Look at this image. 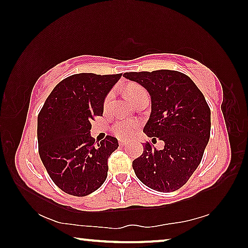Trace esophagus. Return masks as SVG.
Here are the masks:
<instances>
[{
	"label": "esophagus",
	"mask_w": 248,
	"mask_h": 248,
	"mask_svg": "<svg viewBox=\"0 0 248 248\" xmlns=\"http://www.w3.org/2000/svg\"><path fill=\"white\" fill-rule=\"evenodd\" d=\"M119 145H121V146H124V145H127V142L121 140V141H119Z\"/></svg>",
	"instance_id": "1"
}]
</instances>
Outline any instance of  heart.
<instances>
[{
  "mask_svg": "<svg viewBox=\"0 0 248 248\" xmlns=\"http://www.w3.org/2000/svg\"><path fill=\"white\" fill-rule=\"evenodd\" d=\"M145 93L146 91L143 89V87L139 85H133L128 90L129 98L131 99L133 103L136 102L141 95H143ZM115 97H116V93L114 90L109 91L106 94V96H105L104 103H103V107L105 111L110 110L112 104H114ZM139 125H140L139 123L134 120H119L112 125L111 130L115 136L118 137L119 139H129V138H131L133 134L136 133L138 128H139Z\"/></svg>",
  "mask_w": 248,
  "mask_h": 248,
  "instance_id": "1",
  "label": "heart"
}]
</instances>
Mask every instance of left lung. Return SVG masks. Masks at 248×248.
<instances>
[{
  "label": "left lung",
  "instance_id": "8db88e82",
  "mask_svg": "<svg viewBox=\"0 0 248 248\" xmlns=\"http://www.w3.org/2000/svg\"><path fill=\"white\" fill-rule=\"evenodd\" d=\"M124 77L150 93L152 111L143 131L165 143L163 150L150 142L143 144V153L132 162L134 173L151 189L177 190L197 170L209 142L211 111L204 96L178 71L127 72Z\"/></svg>",
  "mask_w": 248,
  "mask_h": 248
}]
</instances>
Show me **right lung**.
<instances>
[{"label":"right lung","mask_w":248,"mask_h":248,"mask_svg":"<svg viewBox=\"0 0 248 248\" xmlns=\"http://www.w3.org/2000/svg\"><path fill=\"white\" fill-rule=\"evenodd\" d=\"M123 74H73L57 84L38 114L37 138L50 178L65 194L84 197L107 178L108 157L118 140L91 137L92 121L103 116L104 98Z\"/></svg>","instance_id":"1"}]
</instances>
